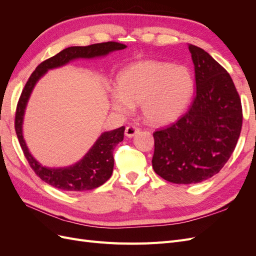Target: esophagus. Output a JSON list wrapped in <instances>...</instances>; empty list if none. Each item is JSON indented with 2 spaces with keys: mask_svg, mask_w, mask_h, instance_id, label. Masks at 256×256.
<instances>
[{
  "mask_svg": "<svg viewBox=\"0 0 256 256\" xmlns=\"http://www.w3.org/2000/svg\"><path fill=\"white\" fill-rule=\"evenodd\" d=\"M138 131H140V129H138V127L134 126V125H129L126 127V130H125V134L126 136L128 138H132L134 134H136Z\"/></svg>",
  "mask_w": 256,
  "mask_h": 256,
  "instance_id": "1",
  "label": "esophagus"
}]
</instances>
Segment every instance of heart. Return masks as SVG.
<instances>
[{
	"label": "heart",
	"mask_w": 256,
	"mask_h": 256,
	"mask_svg": "<svg viewBox=\"0 0 256 256\" xmlns=\"http://www.w3.org/2000/svg\"><path fill=\"white\" fill-rule=\"evenodd\" d=\"M194 79L189 69L164 60H146L128 66L118 76V90L111 92L115 111L129 114L141 104L142 113L152 125H166L187 109Z\"/></svg>",
	"instance_id": "1"
}]
</instances>
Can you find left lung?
I'll return each mask as SVG.
<instances>
[{
  "label": "left lung",
  "mask_w": 256,
  "mask_h": 256,
  "mask_svg": "<svg viewBox=\"0 0 256 256\" xmlns=\"http://www.w3.org/2000/svg\"><path fill=\"white\" fill-rule=\"evenodd\" d=\"M196 94L188 111L152 134V168L174 184H198L221 171L242 126V106L230 74L196 46L189 44Z\"/></svg>",
  "instance_id": "left-lung-1"
}]
</instances>
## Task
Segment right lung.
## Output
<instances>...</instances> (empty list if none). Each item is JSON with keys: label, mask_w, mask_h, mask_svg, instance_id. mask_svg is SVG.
Masks as SVG:
<instances>
[{"label": "right lung", "mask_w": 256, "mask_h": 256, "mask_svg": "<svg viewBox=\"0 0 256 256\" xmlns=\"http://www.w3.org/2000/svg\"><path fill=\"white\" fill-rule=\"evenodd\" d=\"M126 46L116 42H106L94 44L85 47H69L58 52L48 60H46L36 67L24 85L14 115V130L18 136L20 146L30 166L42 180L51 184L52 187L64 191H86L95 189L104 184L112 175L114 166L113 152L116 145L124 140L125 127H120L102 134L96 141L94 146L85 154V157L78 164L68 168H49L42 166L30 154L22 136L23 114L28 97L34 85L46 74L48 69L56 68L67 64L74 58H90L102 56L115 50L125 49Z\"/></svg>", "instance_id": "1"}]
</instances>
